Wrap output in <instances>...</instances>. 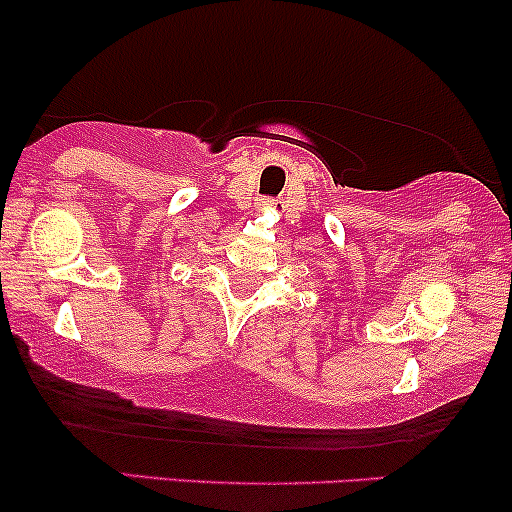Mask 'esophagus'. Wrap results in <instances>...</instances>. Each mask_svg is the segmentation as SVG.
Returning a JSON list of instances; mask_svg holds the SVG:
<instances>
[{"label": "esophagus", "instance_id": "obj_1", "mask_svg": "<svg viewBox=\"0 0 512 512\" xmlns=\"http://www.w3.org/2000/svg\"><path fill=\"white\" fill-rule=\"evenodd\" d=\"M276 204V199H267V202H264V207H274Z\"/></svg>", "mask_w": 512, "mask_h": 512}]
</instances>
